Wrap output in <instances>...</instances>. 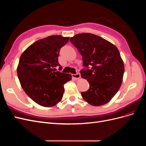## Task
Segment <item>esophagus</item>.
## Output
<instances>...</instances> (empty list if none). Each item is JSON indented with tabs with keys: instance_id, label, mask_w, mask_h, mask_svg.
<instances>
[{
	"instance_id": "obj_1",
	"label": "esophagus",
	"mask_w": 146,
	"mask_h": 146,
	"mask_svg": "<svg viewBox=\"0 0 146 146\" xmlns=\"http://www.w3.org/2000/svg\"><path fill=\"white\" fill-rule=\"evenodd\" d=\"M72 78L76 79V80L77 79H79L81 77L80 74L79 73H77L76 74H72Z\"/></svg>"
}]
</instances>
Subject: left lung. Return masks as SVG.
<instances>
[{"mask_svg":"<svg viewBox=\"0 0 146 146\" xmlns=\"http://www.w3.org/2000/svg\"><path fill=\"white\" fill-rule=\"evenodd\" d=\"M70 41L82 56L81 77L90 83L89 90L82 92L88 104L100 106L111 100L122 82L124 65L117 48L98 35L79 33ZM91 68H89V66Z\"/></svg>","mask_w":146,"mask_h":146,"instance_id":"8db88e82","label":"left lung"}]
</instances>
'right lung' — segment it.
I'll list each match as a JSON object with an SVG mask.
<instances>
[{
	"mask_svg": "<svg viewBox=\"0 0 146 146\" xmlns=\"http://www.w3.org/2000/svg\"><path fill=\"white\" fill-rule=\"evenodd\" d=\"M69 37L52 35L35 42L22 54L17 68V77L26 94L43 107H53L63 98L64 85L71 74L56 71L60 48Z\"/></svg>",
	"mask_w": 146,
	"mask_h": 146,
	"instance_id": "add662e5",
	"label": "right lung"
}]
</instances>
